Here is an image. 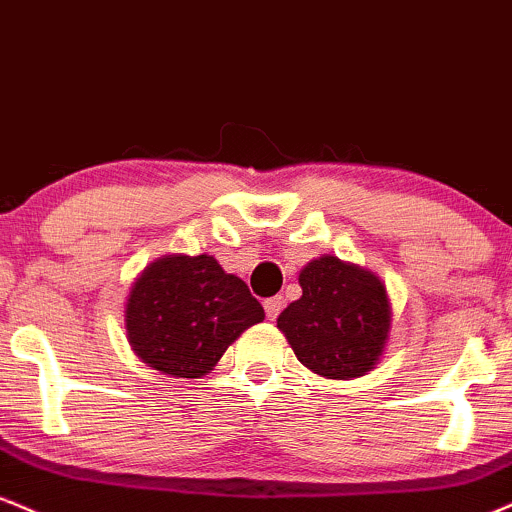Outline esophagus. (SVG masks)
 <instances>
[{
	"label": "esophagus",
	"mask_w": 512,
	"mask_h": 512,
	"mask_svg": "<svg viewBox=\"0 0 512 512\" xmlns=\"http://www.w3.org/2000/svg\"><path fill=\"white\" fill-rule=\"evenodd\" d=\"M281 307H283V298H281V295H274V298H267V300H264V312H267V317H269V319H276V317H279Z\"/></svg>",
	"instance_id": "esophagus-1"
}]
</instances>
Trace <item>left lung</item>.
<instances>
[{"instance_id":"left-lung-1","label":"left lung","mask_w":512,"mask_h":512,"mask_svg":"<svg viewBox=\"0 0 512 512\" xmlns=\"http://www.w3.org/2000/svg\"><path fill=\"white\" fill-rule=\"evenodd\" d=\"M303 295L276 319L310 372L355 379L372 372L389 343L393 310L386 283L360 264L322 255L298 276Z\"/></svg>"}]
</instances>
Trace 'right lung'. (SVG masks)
Returning <instances> with one entry per match:
<instances>
[{
	"label": "right lung",
	"instance_id": "right-lung-1",
	"mask_svg": "<svg viewBox=\"0 0 512 512\" xmlns=\"http://www.w3.org/2000/svg\"><path fill=\"white\" fill-rule=\"evenodd\" d=\"M264 319L262 305L212 255H164L135 276L123 305L133 353L157 372L200 379L236 338Z\"/></svg>",
	"mask_w": 512,
	"mask_h": 512
}]
</instances>
